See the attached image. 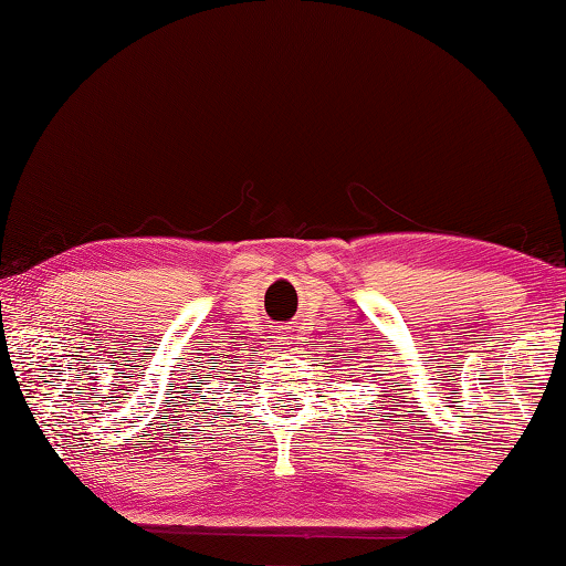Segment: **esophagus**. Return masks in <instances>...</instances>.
Here are the masks:
<instances>
[{"instance_id":"esophagus-1","label":"esophagus","mask_w":566,"mask_h":566,"mask_svg":"<svg viewBox=\"0 0 566 566\" xmlns=\"http://www.w3.org/2000/svg\"><path fill=\"white\" fill-rule=\"evenodd\" d=\"M276 343H280V345H286V339H290V337H286V332H276Z\"/></svg>"}]
</instances>
